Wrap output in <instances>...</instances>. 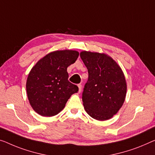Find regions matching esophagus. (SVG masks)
Masks as SVG:
<instances>
[{
    "label": "esophagus",
    "instance_id": "1",
    "mask_svg": "<svg viewBox=\"0 0 155 155\" xmlns=\"http://www.w3.org/2000/svg\"><path fill=\"white\" fill-rule=\"evenodd\" d=\"M78 92H81V88H82L81 84H78Z\"/></svg>",
    "mask_w": 155,
    "mask_h": 155
}]
</instances>
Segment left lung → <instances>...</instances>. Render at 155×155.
<instances>
[{
    "label": "left lung",
    "instance_id": "8db88e82",
    "mask_svg": "<svg viewBox=\"0 0 155 155\" xmlns=\"http://www.w3.org/2000/svg\"><path fill=\"white\" fill-rule=\"evenodd\" d=\"M80 56L88 72L82 93L85 111L97 120L111 118L125 100L127 84L123 72L106 54L82 51Z\"/></svg>",
    "mask_w": 155,
    "mask_h": 155
}]
</instances>
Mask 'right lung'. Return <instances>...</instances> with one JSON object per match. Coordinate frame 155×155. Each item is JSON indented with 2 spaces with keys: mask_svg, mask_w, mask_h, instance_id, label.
<instances>
[{
  "mask_svg": "<svg viewBox=\"0 0 155 155\" xmlns=\"http://www.w3.org/2000/svg\"><path fill=\"white\" fill-rule=\"evenodd\" d=\"M78 51H56L45 55L30 71L26 81L29 102L34 110L42 116L57 115L63 109L77 85L68 81V67L74 63Z\"/></svg>",
  "mask_w": 155,
  "mask_h": 155,
  "instance_id": "obj_1",
  "label": "right lung"
}]
</instances>
